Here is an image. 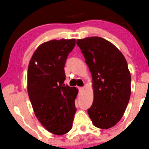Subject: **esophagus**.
Listing matches in <instances>:
<instances>
[{
  "mask_svg": "<svg viewBox=\"0 0 149 149\" xmlns=\"http://www.w3.org/2000/svg\"><path fill=\"white\" fill-rule=\"evenodd\" d=\"M83 90H84V87H79V92H82L83 91Z\"/></svg>",
  "mask_w": 149,
  "mask_h": 149,
  "instance_id": "esophagus-1",
  "label": "esophagus"
}]
</instances>
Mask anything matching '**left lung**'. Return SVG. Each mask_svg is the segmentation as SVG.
<instances>
[{
    "instance_id": "left-lung-1",
    "label": "left lung",
    "mask_w": 149,
    "mask_h": 149,
    "mask_svg": "<svg viewBox=\"0 0 149 149\" xmlns=\"http://www.w3.org/2000/svg\"><path fill=\"white\" fill-rule=\"evenodd\" d=\"M76 44L93 79L89 117L95 127L111 128L123 116L131 96V73L126 58L113 43L101 37L78 39Z\"/></svg>"
}]
</instances>
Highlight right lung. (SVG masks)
Returning a JSON list of instances; mask_svg holds the SVG:
<instances>
[{
	"label": "right lung",
	"mask_w": 149,
	"mask_h": 149,
	"mask_svg": "<svg viewBox=\"0 0 149 149\" xmlns=\"http://www.w3.org/2000/svg\"><path fill=\"white\" fill-rule=\"evenodd\" d=\"M76 39L51 40L37 48L28 68V93L42 126L55 135L71 129L76 113V87L64 84V66Z\"/></svg>",
	"instance_id": "right-lung-1"
}]
</instances>
